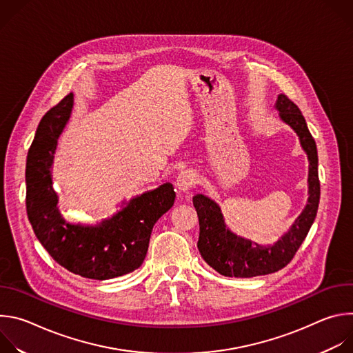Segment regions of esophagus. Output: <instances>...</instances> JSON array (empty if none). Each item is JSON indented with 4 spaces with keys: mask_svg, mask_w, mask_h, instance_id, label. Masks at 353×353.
Wrapping results in <instances>:
<instances>
[{
    "mask_svg": "<svg viewBox=\"0 0 353 353\" xmlns=\"http://www.w3.org/2000/svg\"><path fill=\"white\" fill-rule=\"evenodd\" d=\"M176 184H177V188L183 192H187L190 191L194 184H195V174L190 170H184L181 172L179 176H177V180H176Z\"/></svg>",
    "mask_w": 353,
    "mask_h": 353,
    "instance_id": "1",
    "label": "esophagus"
}]
</instances>
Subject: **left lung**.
Instances as JSON below:
<instances>
[{
  "label": "left lung",
  "mask_w": 353,
  "mask_h": 353,
  "mask_svg": "<svg viewBox=\"0 0 353 353\" xmlns=\"http://www.w3.org/2000/svg\"><path fill=\"white\" fill-rule=\"evenodd\" d=\"M275 109L279 119L299 137L300 146L309 159L307 204L286 233L274 244L261 245L233 233L223 218L221 207L204 194L192 196L199 221L196 247L205 263L225 276L251 278L276 272L286 267L306 239L319 210L320 181L316 142L303 114L285 94H278Z\"/></svg>",
  "instance_id": "8db88e82"
}]
</instances>
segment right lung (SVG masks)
Instances as JSON below:
<instances>
[{
	"mask_svg": "<svg viewBox=\"0 0 353 353\" xmlns=\"http://www.w3.org/2000/svg\"><path fill=\"white\" fill-rule=\"evenodd\" d=\"M74 108V93L39 123L26 159V212L41 245L61 267L89 279L105 281L139 268L150 233L174 204V187L165 183L123 201L121 208L97 223L68 222L59 210L52 166L57 142Z\"/></svg>",
	"mask_w": 353,
	"mask_h": 353,
	"instance_id": "add662e5",
	"label": "right lung"
}]
</instances>
